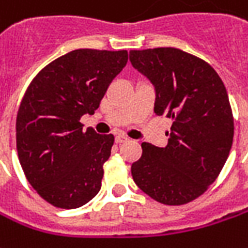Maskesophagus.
Masks as SVG:
<instances>
[{
    "mask_svg": "<svg viewBox=\"0 0 248 248\" xmlns=\"http://www.w3.org/2000/svg\"><path fill=\"white\" fill-rule=\"evenodd\" d=\"M127 140H129V138L126 137V136H124V134H119V136L115 137V142H117V144H122V142H126Z\"/></svg>",
    "mask_w": 248,
    "mask_h": 248,
    "instance_id": "34e87169",
    "label": "esophagus"
}]
</instances>
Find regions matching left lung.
I'll list each match as a JSON object with an SVG mask.
<instances>
[{
    "label": "left lung",
    "mask_w": 248,
    "mask_h": 248,
    "mask_svg": "<svg viewBox=\"0 0 248 248\" xmlns=\"http://www.w3.org/2000/svg\"><path fill=\"white\" fill-rule=\"evenodd\" d=\"M130 62L156 88L155 112L172 119L166 148L141 144L133 179L160 203L194 201L220 175L233 141L224 82L208 62L173 47L131 50Z\"/></svg>",
    "instance_id": "1"
}]
</instances>
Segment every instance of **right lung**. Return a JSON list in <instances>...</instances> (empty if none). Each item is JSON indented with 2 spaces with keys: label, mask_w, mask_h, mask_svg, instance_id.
Wrapping results in <instances>:
<instances>
[{
  "label": "right lung",
  "mask_w": 248,
  "mask_h": 248,
  "mask_svg": "<svg viewBox=\"0 0 248 248\" xmlns=\"http://www.w3.org/2000/svg\"><path fill=\"white\" fill-rule=\"evenodd\" d=\"M127 57L126 50H73L43 67L25 91L16 118L18 160L53 206L80 208L102 187L114 136L84 131L80 118L97 110Z\"/></svg>",
  "instance_id": "right-lung-1"
}]
</instances>
